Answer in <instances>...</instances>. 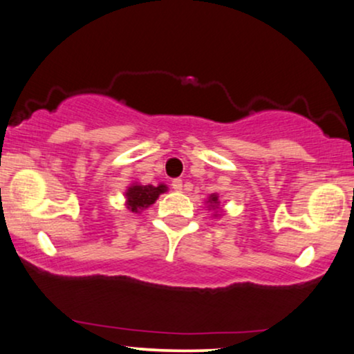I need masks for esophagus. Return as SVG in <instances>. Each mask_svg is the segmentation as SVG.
Instances as JSON below:
<instances>
[{"mask_svg": "<svg viewBox=\"0 0 354 354\" xmlns=\"http://www.w3.org/2000/svg\"><path fill=\"white\" fill-rule=\"evenodd\" d=\"M171 186L174 191H183V180H180V178H176V180L171 181Z\"/></svg>", "mask_w": 354, "mask_h": 354, "instance_id": "esophagus-1", "label": "esophagus"}]
</instances>
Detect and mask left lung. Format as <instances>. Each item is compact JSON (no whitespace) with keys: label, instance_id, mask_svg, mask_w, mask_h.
I'll return each mask as SVG.
<instances>
[{"label":"left lung","instance_id":"left-lung-1","mask_svg":"<svg viewBox=\"0 0 354 354\" xmlns=\"http://www.w3.org/2000/svg\"><path fill=\"white\" fill-rule=\"evenodd\" d=\"M209 201H211V204H216V203H218V196H216V194H212L211 198H209Z\"/></svg>","mask_w":354,"mask_h":354}]
</instances>
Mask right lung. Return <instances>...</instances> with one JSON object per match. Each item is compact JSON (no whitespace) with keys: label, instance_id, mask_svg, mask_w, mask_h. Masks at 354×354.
Wrapping results in <instances>:
<instances>
[{"label":"right lung","instance_id":"add662e5","mask_svg":"<svg viewBox=\"0 0 354 354\" xmlns=\"http://www.w3.org/2000/svg\"><path fill=\"white\" fill-rule=\"evenodd\" d=\"M166 186H153V185H133L127 191V204H129V209L131 212H138L140 209H145L150 204L156 201V198L161 193H165Z\"/></svg>","mask_w":354,"mask_h":354}]
</instances>
